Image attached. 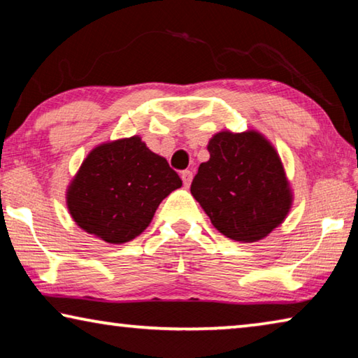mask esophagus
I'll return each mask as SVG.
<instances>
[{"label":"esophagus","mask_w":358,"mask_h":358,"mask_svg":"<svg viewBox=\"0 0 358 358\" xmlns=\"http://www.w3.org/2000/svg\"><path fill=\"white\" fill-rule=\"evenodd\" d=\"M181 180H183L185 186H189L192 181V172L191 171H183L181 172Z\"/></svg>","instance_id":"obj_1"}]
</instances>
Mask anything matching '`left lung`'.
<instances>
[{
	"label": "left lung",
	"mask_w": 358,
	"mask_h": 358,
	"mask_svg": "<svg viewBox=\"0 0 358 358\" xmlns=\"http://www.w3.org/2000/svg\"><path fill=\"white\" fill-rule=\"evenodd\" d=\"M191 194L226 237L251 243L280 226L290 208L289 183L275 148L254 131L220 132L208 143Z\"/></svg>",
	"instance_id": "1"
}]
</instances>
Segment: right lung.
<instances>
[{
  "label": "right lung",
  "mask_w": 358,
  "mask_h": 358,
  "mask_svg": "<svg viewBox=\"0 0 358 358\" xmlns=\"http://www.w3.org/2000/svg\"><path fill=\"white\" fill-rule=\"evenodd\" d=\"M180 186L178 173L141 137L123 138L87 156L68 189V208L83 230L118 245L142 234Z\"/></svg>",
  "instance_id": "1"
}]
</instances>
